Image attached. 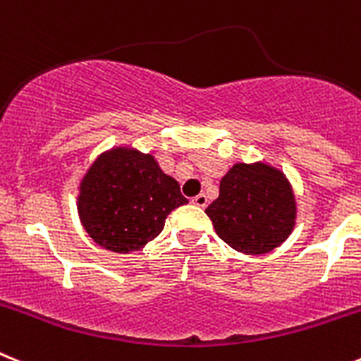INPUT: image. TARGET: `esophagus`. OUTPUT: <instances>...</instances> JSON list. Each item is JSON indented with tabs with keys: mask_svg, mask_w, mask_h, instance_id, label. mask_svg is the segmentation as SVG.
<instances>
[{
	"mask_svg": "<svg viewBox=\"0 0 361 361\" xmlns=\"http://www.w3.org/2000/svg\"><path fill=\"white\" fill-rule=\"evenodd\" d=\"M192 202L195 206H199V208H204L206 204H208V197L204 195V193H199V195H195L192 199Z\"/></svg>",
	"mask_w": 361,
	"mask_h": 361,
	"instance_id": "esophagus-1",
	"label": "esophagus"
}]
</instances>
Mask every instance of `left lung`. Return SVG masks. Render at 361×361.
Here are the masks:
<instances>
[{
	"instance_id": "obj_1",
	"label": "left lung",
	"mask_w": 361,
	"mask_h": 361,
	"mask_svg": "<svg viewBox=\"0 0 361 361\" xmlns=\"http://www.w3.org/2000/svg\"><path fill=\"white\" fill-rule=\"evenodd\" d=\"M217 235L243 254H269L288 239L298 204L290 180L267 162H237L221 178L206 208Z\"/></svg>"
}]
</instances>
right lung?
<instances>
[{"label": "right lung", "mask_w": 361, "mask_h": 361, "mask_svg": "<svg viewBox=\"0 0 361 361\" xmlns=\"http://www.w3.org/2000/svg\"><path fill=\"white\" fill-rule=\"evenodd\" d=\"M186 202L177 180L160 169L155 157L120 146L89 166L76 208L92 241L116 254H131L153 241L166 217Z\"/></svg>", "instance_id": "1"}]
</instances>
